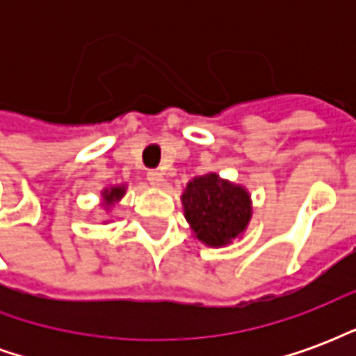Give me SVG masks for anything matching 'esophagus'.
Segmentation results:
<instances>
[{
	"mask_svg": "<svg viewBox=\"0 0 356 356\" xmlns=\"http://www.w3.org/2000/svg\"><path fill=\"white\" fill-rule=\"evenodd\" d=\"M147 179L150 185L160 186L163 183V173L158 170H150V171H147Z\"/></svg>",
	"mask_w": 356,
	"mask_h": 356,
	"instance_id": "34e87169",
	"label": "esophagus"
}]
</instances>
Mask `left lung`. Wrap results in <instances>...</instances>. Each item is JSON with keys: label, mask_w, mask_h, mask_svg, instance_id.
Returning <instances> with one entry per match:
<instances>
[{"label": "left lung", "mask_w": 356, "mask_h": 356, "mask_svg": "<svg viewBox=\"0 0 356 356\" xmlns=\"http://www.w3.org/2000/svg\"><path fill=\"white\" fill-rule=\"evenodd\" d=\"M183 206L196 238L209 246L229 244L246 229L252 216L246 191L216 173L193 179L183 194Z\"/></svg>", "instance_id": "left-lung-1"}]
</instances>
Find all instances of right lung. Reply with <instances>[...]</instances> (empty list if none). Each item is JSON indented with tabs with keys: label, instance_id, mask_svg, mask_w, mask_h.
Instances as JSON below:
<instances>
[{
	"label": "right lung",
	"instance_id": "obj_1",
	"mask_svg": "<svg viewBox=\"0 0 356 356\" xmlns=\"http://www.w3.org/2000/svg\"><path fill=\"white\" fill-rule=\"evenodd\" d=\"M124 186H114L112 191H104V200H116V198H120V196H124Z\"/></svg>",
	"mask_w": 356,
	"mask_h": 356
}]
</instances>
